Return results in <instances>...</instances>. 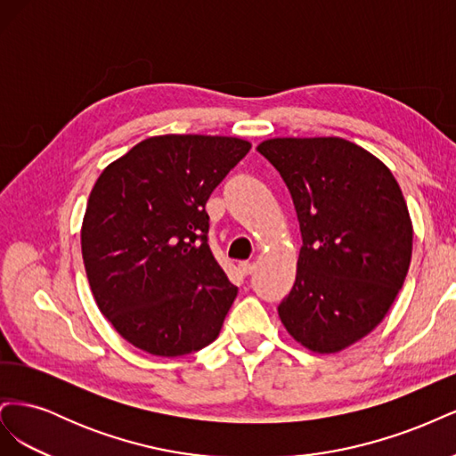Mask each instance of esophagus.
<instances>
[{"label": "esophagus", "instance_id": "34e87169", "mask_svg": "<svg viewBox=\"0 0 456 456\" xmlns=\"http://www.w3.org/2000/svg\"><path fill=\"white\" fill-rule=\"evenodd\" d=\"M238 270H240L241 275H249L255 270V265H253V262L243 260V262H240V265H238Z\"/></svg>", "mask_w": 456, "mask_h": 456}]
</instances>
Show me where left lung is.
I'll return each instance as SVG.
<instances>
[{"label":"left lung","mask_w":456,"mask_h":456,"mask_svg":"<svg viewBox=\"0 0 456 456\" xmlns=\"http://www.w3.org/2000/svg\"><path fill=\"white\" fill-rule=\"evenodd\" d=\"M256 150L291 191L302 233L281 323L312 352H340L384 320L403 287L412 224L402 188L380 159L338 136Z\"/></svg>","instance_id":"left-lung-1"}]
</instances>
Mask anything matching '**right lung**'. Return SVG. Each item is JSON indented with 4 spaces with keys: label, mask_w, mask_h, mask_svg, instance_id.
I'll return each mask as SVG.
<instances>
[{
    "label": "right lung",
    "mask_w": 456,
    "mask_h": 456,
    "mask_svg": "<svg viewBox=\"0 0 456 456\" xmlns=\"http://www.w3.org/2000/svg\"><path fill=\"white\" fill-rule=\"evenodd\" d=\"M249 150L236 136H151L94 183L81 255L96 306L133 346L176 357L218 337L238 287L211 253L205 203Z\"/></svg>",
    "instance_id": "right-lung-1"
}]
</instances>
